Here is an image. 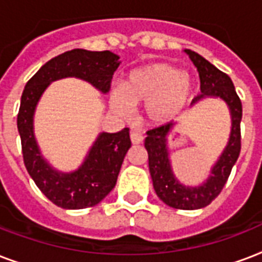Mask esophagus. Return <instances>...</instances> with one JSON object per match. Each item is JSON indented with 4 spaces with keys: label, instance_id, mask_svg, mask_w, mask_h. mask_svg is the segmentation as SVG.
Here are the masks:
<instances>
[{
    "label": "esophagus",
    "instance_id": "1",
    "mask_svg": "<svg viewBox=\"0 0 262 262\" xmlns=\"http://www.w3.org/2000/svg\"><path fill=\"white\" fill-rule=\"evenodd\" d=\"M143 141V135L141 133H138V131H133L131 133V142H133L134 145H139Z\"/></svg>",
    "mask_w": 262,
    "mask_h": 262
}]
</instances>
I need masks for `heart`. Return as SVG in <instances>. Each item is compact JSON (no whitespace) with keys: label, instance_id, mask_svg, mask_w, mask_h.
Returning <instances> with one entry per match:
<instances>
[{"label":"heart","instance_id":"b5f03b06","mask_svg":"<svg viewBox=\"0 0 262 262\" xmlns=\"http://www.w3.org/2000/svg\"><path fill=\"white\" fill-rule=\"evenodd\" d=\"M191 83L186 72L164 62L134 71L121 87L111 91V105L121 116H129L134 105L146 103V116L153 123H167L175 119L186 106Z\"/></svg>","mask_w":262,"mask_h":262}]
</instances>
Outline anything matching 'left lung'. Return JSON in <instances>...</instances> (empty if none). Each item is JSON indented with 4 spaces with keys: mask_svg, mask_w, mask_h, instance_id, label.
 Returning <instances> with one entry per match:
<instances>
[{
    "mask_svg": "<svg viewBox=\"0 0 262 262\" xmlns=\"http://www.w3.org/2000/svg\"><path fill=\"white\" fill-rule=\"evenodd\" d=\"M186 53L196 67L201 80V94L192 99V103L205 97H220L230 108L232 128L228 145L212 169V175L209 176L206 183L200 187H186L173 176L167 149V137L173 127L172 121L149 129L146 133L147 137L145 139V147L149 156V169L153 187L160 200L171 208L194 210L208 206L222 192L232 167L238 160L241 153L242 102L228 75L217 70L213 64L190 49L186 50Z\"/></svg>",
    "mask_w": 262,
    "mask_h": 262,
    "instance_id": "1",
    "label": "left lung"
}]
</instances>
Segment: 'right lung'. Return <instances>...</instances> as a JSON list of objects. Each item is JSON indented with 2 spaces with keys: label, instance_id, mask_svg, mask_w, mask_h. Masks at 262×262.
Listing matches in <instances>:
<instances>
[{
  "label": "right lung",
  "instance_id": "obj_1",
  "mask_svg": "<svg viewBox=\"0 0 262 262\" xmlns=\"http://www.w3.org/2000/svg\"><path fill=\"white\" fill-rule=\"evenodd\" d=\"M119 64V56L109 50L74 49L46 62L24 87L17 113L24 165L46 198L62 209L90 208L112 191L125 153L131 147L129 129L102 133L78 171L60 173L45 161L34 138L32 116L36 102L49 83L68 76L84 79L102 93H108Z\"/></svg>",
  "mask_w": 262,
  "mask_h": 262
}]
</instances>
